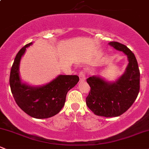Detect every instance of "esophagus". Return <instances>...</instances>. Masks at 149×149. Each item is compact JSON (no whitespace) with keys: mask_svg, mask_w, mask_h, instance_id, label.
Instances as JSON below:
<instances>
[{"mask_svg":"<svg viewBox=\"0 0 149 149\" xmlns=\"http://www.w3.org/2000/svg\"><path fill=\"white\" fill-rule=\"evenodd\" d=\"M79 80L80 81H84L86 79V76L84 72L81 71L79 73Z\"/></svg>","mask_w":149,"mask_h":149,"instance_id":"esophagus-1","label":"esophagus"}]
</instances>
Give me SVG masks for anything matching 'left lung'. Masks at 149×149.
Returning <instances> with one entry per match:
<instances>
[{"instance_id": "obj_1", "label": "left lung", "mask_w": 149, "mask_h": 149, "mask_svg": "<svg viewBox=\"0 0 149 149\" xmlns=\"http://www.w3.org/2000/svg\"><path fill=\"white\" fill-rule=\"evenodd\" d=\"M113 48L122 51L129 60L124 74L109 83L97 76L87 79L90 87L86 104L97 116H119L134 104L140 90V71L135 55L126 45L118 42H109Z\"/></svg>"}]
</instances>
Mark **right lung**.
<instances>
[{
  "instance_id": "obj_1",
  "label": "right lung",
  "mask_w": 149,
  "mask_h": 149,
  "mask_svg": "<svg viewBox=\"0 0 149 149\" xmlns=\"http://www.w3.org/2000/svg\"><path fill=\"white\" fill-rule=\"evenodd\" d=\"M25 45L15 56L11 68L10 86L17 106L32 117L46 119L58 113L65 105L68 91L74 87L79 79L77 75H59L52 81L39 87H30L21 82L19 76L20 59L26 47Z\"/></svg>"
}]
</instances>
